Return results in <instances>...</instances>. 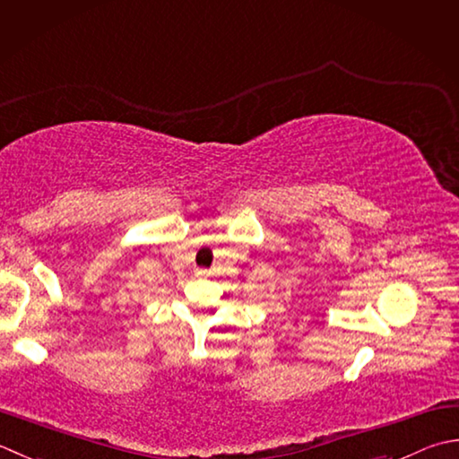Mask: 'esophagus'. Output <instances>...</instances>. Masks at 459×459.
I'll use <instances>...</instances> for the list:
<instances>
[{"instance_id": "34e87169", "label": "esophagus", "mask_w": 459, "mask_h": 459, "mask_svg": "<svg viewBox=\"0 0 459 459\" xmlns=\"http://www.w3.org/2000/svg\"><path fill=\"white\" fill-rule=\"evenodd\" d=\"M195 274H196V276H201V278H204V276H209V274H211V271H206V268H196Z\"/></svg>"}]
</instances>
